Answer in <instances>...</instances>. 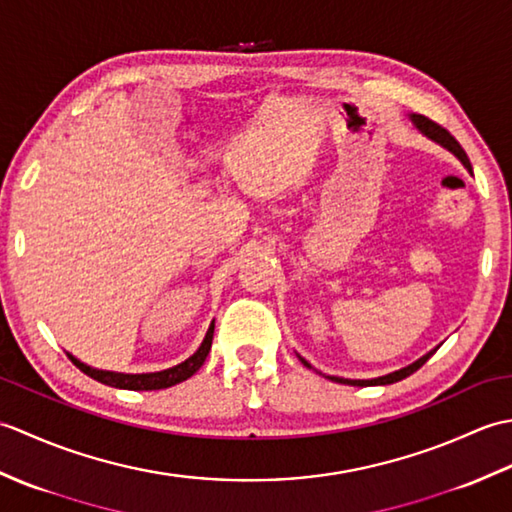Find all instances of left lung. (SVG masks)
<instances>
[{
  "label": "left lung",
  "instance_id": "8db88e82",
  "mask_svg": "<svg viewBox=\"0 0 512 512\" xmlns=\"http://www.w3.org/2000/svg\"><path fill=\"white\" fill-rule=\"evenodd\" d=\"M411 121L416 123V127L420 129L422 134H427L431 140H436V143H440L442 147H447L449 151H453L455 156H458L460 160H462V165L469 169L471 173H473V169H471V162H469V156H466V151L462 149V145L458 143V140H455L447 129H444L442 125H438V123H433L431 118H427V116H422V114H413L411 116ZM438 350V347H436ZM433 350V352H436ZM433 352H429V354H424L422 358H418L416 363H411V365H407V367H402V369H398V372H394V374H387V376H380V378H372V380H350V378H336V376H328V378H332L334 383H343V385H354V387H369V385H391V383H398V380H402V378H407V376H411L413 372H416V369H420L424 363L429 361V358L433 356ZM301 363L303 365H308L306 361H303L301 358ZM310 367V365H308Z\"/></svg>",
  "mask_w": 512,
  "mask_h": 512
}]
</instances>
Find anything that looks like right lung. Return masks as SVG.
I'll use <instances>...</instances> for the list:
<instances>
[{"label":"right lung","instance_id":"obj_1","mask_svg":"<svg viewBox=\"0 0 512 512\" xmlns=\"http://www.w3.org/2000/svg\"><path fill=\"white\" fill-rule=\"evenodd\" d=\"M213 328L215 325L211 323L209 332H206L204 341L200 345V350L195 352L187 361L165 369V372H154V374H116V372H101V369H92L88 365H83L81 361H76L72 354H68L70 361L81 369L83 374H88L90 378L99 380L103 385H110V387H118V389H134V391H151V389H167L171 385H178L182 380L191 378L198 369L204 365L206 356L211 352V343H213Z\"/></svg>","mask_w":512,"mask_h":512}]
</instances>
